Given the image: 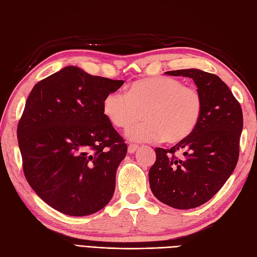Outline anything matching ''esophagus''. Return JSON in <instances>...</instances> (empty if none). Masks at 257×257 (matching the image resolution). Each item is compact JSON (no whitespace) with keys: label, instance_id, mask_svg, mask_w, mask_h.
<instances>
[{"label":"esophagus","instance_id":"esophagus-1","mask_svg":"<svg viewBox=\"0 0 257 257\" xmlns=\"http://www.w3.org/2000/svg\"><path fill=\"white\" fill-rule=\"evenodd\" d=\"M139 149V146L138 145H134V144H130L128 145V148H127V152L130 154H133V153H135L136 152V150Z\"/></svg>","mask_w":257,"mask_h":257}]
</instances>
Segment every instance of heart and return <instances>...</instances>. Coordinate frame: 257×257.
<instances>
[{
	"mask_svg": "<svg viewBox=\"0 0 257 257\" xmlns=\"http://www.w3.org/2000/svg\"><path fill=\"white\" fill-rule=\"evenodd\" d=\"M103 112L114 126L131 127L126 138L146 143L165 140L177 143L192 134L203 113V98L196 88L174 77L156 76L134 81L128 93L116 90L103 101Z\"/></svg>",
	"mask_w": 257,
	"mask_h": 257,
	"instance_id": "b5f03b06",
	"label": "heart"
}]
</instances>
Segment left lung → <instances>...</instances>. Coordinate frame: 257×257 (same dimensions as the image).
Returning <instances> with one entry per match:
<instances>
[{"instance_id":"left-lung-1","label":"left lung","mask_w":257,"mask_h":257,"mask_svg":"<svg viewBox=\"0 0 257 257\" xmlns=\"http://www.w3.org/2000/svg\"><path fill=\"white\" fill-rule=\"evenodd\" d=\"M191 77L203 98V113L192 134L170 150L155 149L149 172L151 191L162 203L190 209L216 194L237 164L243 113L228 86L215 74L197 69L165 72ZM183 152L184 158L175 156Z\"/></svg>"}]
</instances>
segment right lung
<instances>
[{"mask_svg":"<svg viewBox=\"0 0 257 257\" xmlns=\"http://www.w3.org/2000/svg\"><path fill=\"white\" fill-rule=\"evenodd\" d=\"M123 84L66 66L31 91L18 125L23 171L56 211L91 215L111 201L127 146L104 114L103 101Z\"/></svg>","mask_w":257,"mask_h":257,"instance_id":"right-lung-1","label":"right lung"}]
</instances>
